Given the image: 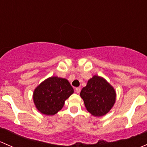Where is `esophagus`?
<instances>
[{"mask_svg": "<svg viewBox=\"0 0 147 147\" xmlns=\"http://www.w3.org/2000/svg\"><path fill=\"white\" fill-rule=\"evenodd\" d=\"M80 90H81L80 87H76V88H75V92H76L77 93L80 92Z\"/></svg>", "mask_w": 147, "mask_h": 147, "instance_id": "obj_1", "label": "esophagus"}]
</instances>
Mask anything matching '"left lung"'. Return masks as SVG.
Listing matches in <instances>:
<instances>
[{
  "label": "left lung",
  "mask_w": 147,
  "mask_h": 147,
  "mask_svg": "<svg viewBox=\"0 0 147 147\" xmlns=\"http://www.w3.org/2000/svg\"><path fill=\"white\" fill-rule=\"evenodd\" d=\"M80 96L87 111L95 117L106 115L116 100L113 87L105 79L97 75L89 80L86 87L81 90Z\"/></svg>",
  "instance_id": "1"
}]
</instances>
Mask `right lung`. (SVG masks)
Here are the masks:
<instances>
[{"label": "right lung", "instance_id": "obj_1", "mask_svg": "<svg viewBox=\"0 0 147 147\" xmlns=\"http://www.w3.org/2000/svg\"><path fill=\"white\" fill-rule=\"evenodd\" d=\"M73 92V88L66 79L51 77L35 88L34 103L42 114L54 115L63 107L65 100Z\"/></svg>", "mask_w": 147, "mask_h": 147}]
</instances>
